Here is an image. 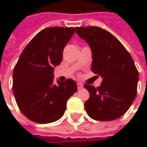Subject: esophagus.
I'll return each mask as SVG.
<instances>
[{
    "mask_svg": "<svg viewBox=\"0 0 147 147\" xmlns=\"http://www.w3.org/2000/svg\"><path fill=\"white\" fill-rule=\"evenodd\" d=\"M77 87H78V89L79 90L82 89L83 87V84L81 83H77Z\"/></svg>",
    "mask_w": 147,
    "mask_h": 147,
    "instance_id": "obj_1",
    "label": "esophagus"
}]
</instances>
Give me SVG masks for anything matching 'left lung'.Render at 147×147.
Instances as JSON below:
<instances>
[{
    "label": "left lung",
    "instance_id": "obj_1",
    "mask_svg": "<svg viewBox=\"0 0 147 147\" xmlns=\"http://www.w3.org/2000/svg\"><path fill=\"white\" fill-rule=\"evenodd\" d=\"M92 51L91 70L102 77L100 86L85 84L90 93L86 113L101 121L116 120L128 110L136 98L139 72L132 57L118 39L98 27H76Z\"/></svg>",
    "mask_w": 147,
    "mask_h": 147
}]
</instances>
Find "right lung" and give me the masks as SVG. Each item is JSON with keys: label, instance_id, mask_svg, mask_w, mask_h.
Listing matches in <instances>:
<instances>
[{"label": "right lung", "instance_id": "right-lung-1", "mask_svg": "<svg viewBox=\"0 0 147 147\" xmlns=\"http://www.w3.org/2000/svg\"><path fill=\"white\" fill-rule=\"evenodd\" d=\"M75 33L74 27L45 28L22 52L13 71L12 90L17 105L33 122L49 123L64 115L67 101L77 91L71 79L53 83L54 67Z\"/></svg>", "mask_w": 147, "mask_h": 147}]
</instances>
